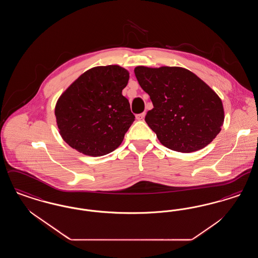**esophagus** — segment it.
<instances>
[{
	"label": "esophagus",
	"instance_id": "1",
	"mask_svg": "<svg viewBox=\"0 0 258 258\" xmlns=\"http://www.w3.org/2000/svg\"><path fill=\"white\" fill-rule=\"evenodd\" d=\"M145 115H146V113H145V112L140 113V114H137V115H136V119H137L138 121H141V120H143V119H144Z\"/></svg>",
	"mask_w": 258,
	"mask_h": 258
}]
</instances>
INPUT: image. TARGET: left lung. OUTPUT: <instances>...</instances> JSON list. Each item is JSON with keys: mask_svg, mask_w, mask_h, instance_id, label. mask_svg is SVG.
I'll return each instance as SVG.
<instances>
[{"mask_svg": "<svg viewBox=\"0 0 258 258\" xmlns=\"http://www.w3.org/2000/svg\"><path fill=\"white\" fill-rule=\"evenodd\" d=\"M135 74L154 105L145 121L163 146L191 153L220 134L224 121L221 98L196 74L179 67L142 66Z\"/></svg>", "mask_w": 258, "mask_h": 258, "instance_id": "8db88e82", "label": "left lung"}]
</instances>
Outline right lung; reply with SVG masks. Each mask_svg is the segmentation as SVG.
I'll list each match as a JSON object with an SVG mask.
<instances>
[{
	"mask_svg": "<svg viewBox=\"0 0 258 258\" xmlns=\"http://www.w3.org/2000/svg\"><path fill=\"white\" fill-rule=\"evenodd\" d=\"M130 74L119 66L96 67L80 75L57 101L62 139L78 152L100 157L119 147L135 115L122 95Z\"/></svg>",
	"mask_w": 258,
	"mask_h": 258,
	"instance_id": "right-lung-1",
	"label": "right lung"
}]
</instances>
